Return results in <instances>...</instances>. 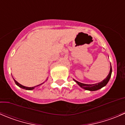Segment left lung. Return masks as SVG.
Wrapping results in <instances>:
<instances>
[{
	"instance_id": "obj_1",
	"label": "left lung",
	"mask_w": 125,
	"mask_h": 125,
	"mask_svg": "<svg viewBox=\"0 0 125 125\" xmlns=\"http://www.w3.org/2000/svg\"><path fill=\"white\" fill-rule=\"evenodd\" d=\"M112 67H111V68H110V71L109 74L107 75V76L106 77V78H105L103 81H102L101 82H99L97 83H94V84H86V83H81V82H78V81H76L75 79L73 80L81 87V88H83V89L86 90H89V91H96L100 89V88H103V87L106 86L107 85V83H108V82L109 81L110 78L111 77V74H112Z\"/></svg>"
}]
</instances>
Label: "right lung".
<instances>
[{
  "mask_svg": "<svg viewBox=\"0 0 125 125\" xmlns=\"http://www.w3.org/2000/svg\"><path fill=\"white\" fill-rule=\"evenodd\" d=\"M47 80H48V79H46V81ZM14 82H15V83H16V84L18 86V87H21V88H23V89L28 90H33V89H34L36 87H38V86L40 85L43 84V83H44V82H43V83H41V84H40V85H37V86H35V87H25V86H24V85H22L20 84V83H19V82H17V81H16L15 79H14Z\"/></svg>",
  "mask_w": 125,
  "mask_h": 125,
  "instance_id": "obj_1",
  "label": "right lung"
}]
</instances>
